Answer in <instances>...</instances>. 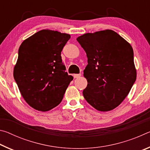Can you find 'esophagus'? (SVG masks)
Segmentation results:
<instances>
[{"mask_svg":"<svg viewBox=\"0 0 150 150\" xmlns=\"http://www.w3.org/2000/svg\"><path fill=\"white\" fill-rule=\"evenodd\" d=\"M81 75V73H79V74H74L73 75V77H74V78H78Z\"/></svg>","mask_w":150,"mask_h":150,"instance_id":"1","label":"esophagus"}]
</instances>
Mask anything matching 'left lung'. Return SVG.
<instances>
[{
	"label": "left lung",
	"mask_w": 150,
	"mask_h": 150,
	"mask_svg": "<svg viewBox=\"0 0 150 150\" xmlns=\"http://www.w3.org/2000/svg\"><path fill=\"white\" fill-rule=\"evenodd\" d=\"M77 40L87 57L83 75L88 83L83 96L96 110H112L124 100L136 79L132 47L111 30L87 33Z\"/></svg>",
	"instance_id": "left-lung-1"
}]
</instances>
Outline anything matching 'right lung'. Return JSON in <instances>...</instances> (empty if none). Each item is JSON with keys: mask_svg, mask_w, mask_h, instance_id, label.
<instances>
[{"mask_svg": "<svg viewBox=\"0 0 150 150\" xmlns=\"http://www.w3.org/2000/svg\"><path fill=\"white\" fill-rule=\"evenodd\" d=\"M70 35L42 30L25 40L18 50L14 78L26 102L48 111L62 102L73 77L65 72L61 52Z\"/></svg>", "mask_w": 150, "mask_h": 150, "instance_id": "right-lung-1", "label": "right lung"}]
</instances>
